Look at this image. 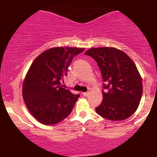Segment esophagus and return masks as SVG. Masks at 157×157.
I'll use <instances>...</instances> for the list:
<instances>
[{
    "label": "esophagus",
    "instance_id": "obj_1",
    "mask_svg": "<svg viewBox=\"0 0 157 157\" xmlns=\"http://www.w3.org/2000/svg\"><path fill=\"white\" fill-rule=\"evenodd\" d=\"M82 94H83V96H85V97H88L89 96V95L90 94V92H83L82 93Z\"/></svg>",
    "mask_w": 157,
    "mask_h": 157
}]
</instances>
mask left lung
Segmentation results:
<instances>
[{
	"mask_svg": "<svg viewBox=\"0 0 157 157\" xmlns=\"http://www.w3.org/2000/svg\"><path fill=\"white\" fill-rule=\"evenodd\" d=\"M85 55L96 60L103 80V97L96 112L113 121L131 117L142 95V77L133 60L124 52L113 47L90 48Z\"/></svg>",
	"mask_w": 157,
	"mask_h": 157,
	"instance_id": "8db88e82",
	"label": "left lung"
}]
</instances>
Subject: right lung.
Masks as SVG:
<instances>
[{
  "instance_id": "obj_1",
  "label": "right lung",
  "mask_w": 157,
  "mask_h": 157,
  "mask_svg": "<svg viewBox=\"0 0 157 157\" xmlns=\"http://www.w3.org/2000/svg\"><path fill=\"white\" fill-rule=\"evenodd\" d=\"M84 48L55 47L41 53L33 61L23 84V98L32 116L46 125L67 117L80 94L63 88L73 57Z\"/></svg>"
}]
</instances>
